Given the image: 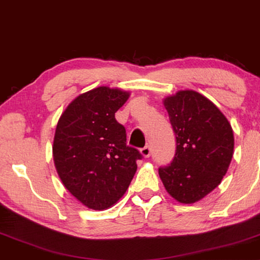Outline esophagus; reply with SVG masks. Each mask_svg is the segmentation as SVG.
<instances>
[{"mask_svg": "<svg viewBox=\"0 0 260 260\" xmlns=\"http://www.w3.org/2000/svg\"><path fill=\"white\" fill-rule=\"evenodd\" d=\"M140 152L145 158H148L151 155V147L150 146H145V147L141 148Z\"/></svg>", "mask_w": 260, "mask_h": 260, "instance_id": "esophagus-1", "label": "esophagus"}]
</instances>
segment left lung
I'll list each match as a JSON object with an SVG mask.
<instances>
[{"label": "left lung", "mask_w": 260, "mask_h": 260, "mask_svg": "<svg viewBox=\"0 0 260 260\" xmlns=\"http://www.w3.org/2000/svg\"><path fill=\"white\" fill-rule=\"evenodd\" d=\"M164 106L176 136L172 161L159 168L162 184L181 203H193L213 191L233 157L228 120L212 101L192 90L166 98Z\"/></svg>", "instance_id": "left-lung-1"}]
</instances>
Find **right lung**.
I'll list each match as a JSON object with an SVG mask.
<instances>
[{
  "mask_svg": "<svg viewBox=\"0 0 260 260\" xmlns=\"http://www.w3.org/2000/svg\"><path fill=\"white\" fill-rule=\"evenodd\" d=\"M129 94L100 86L75 99L58 121L53 159L65 188L90 209L119 201L143 154L127 145L126 128L115 113Z\"/></svg>",
  "mask_w": 260,
  "mask_h": 260,
  "instance_id": "obj_1",
  "label": "right lung"
}]
</instances>
